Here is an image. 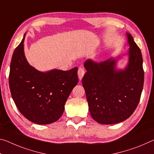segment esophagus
<instances>
[{
    "instance_id": "1",
    "label": "esophagus",
    "mask_w": 154,
    "mask_h": 154,
    "mask_svg": "<svg viewBox=\"0 0 154 154\" xmlns=\"http://www.w3.org/2000/svg\"><path fill=\"white\" fill-rule=\"evenodd\" d=\"M84 73H85V70H84V68L80 66L79 68V69H78V77H79V80H82L83 77H84Z\"/></svg>"
}]
</instances>
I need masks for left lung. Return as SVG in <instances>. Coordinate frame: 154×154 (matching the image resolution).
Returning a JSON list of instances; mask_svg holds the SVG:
<instances>
[{
	"label": "left lung",
	"mask_w": 154,
	"mask_h": 154,
	"mask_svg": "<svg viewBox=\"0 0 154 154\" xmlns=\"http://www.w3.org/2000/svg\"><path fill=\"white\" fill-rule=\"evenodd\" d=\"M130 48L128 65L116 69L117 58L101 62L87 60L82 79L91 116L109 125L128 119L137 108L144 84L143 57L131 34L126 33Z\"/></svg>",
	"instance_id": "left-lung-1"
}]
</instances>
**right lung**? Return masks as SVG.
Masks as SVG:
<instances>
[{
  "mask_svg": "<svg viewBox=\"0 0 154 154\" xmlns=\"http://www.w3.org/2000/svg\"><path fill=\"white\" fill-rule=\"evenodd\" d=\"M25 35L11 58L9 84L12 99L28 120L40 125L52 123L62 116L68 97L77 84L78 68L67 71L36 70L24 55Z\"/></svg>",
  "mask_w": 154,
  "mask_h": 154,
  "instance_id": "1",
  "label": "right lung"
}]
</instances>
